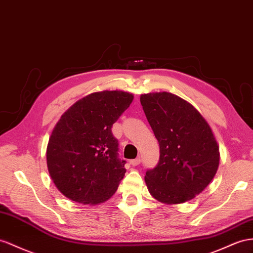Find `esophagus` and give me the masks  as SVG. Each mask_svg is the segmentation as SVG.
Segmentation results:
<instances>
[{"label": "esophagus", "mask_w": 253, "mask_h": 253, "mask_svg": "<svg viewBox=\"0 0 253 253\" xmlns=\"http://www.w3.org/2000/svg\"><path fill=\"white\" fill-rule=\"evenodd\" d=\"M140 163H141V158H140V157H138V158H135V159H132V160L129 161V164H130V165H131V166H133V167L140 165Z\"/></svg>", "instance_id": "obj_1"}]
</instances>
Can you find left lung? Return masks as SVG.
Listing matches in <instances>:
<instances>
[{"instance_id": "obj_1", "label": "left lung", "mask_w": 253, "mask_h": 253, "mask_svg": "<svg viewBox=\"0 0 253 253\" xmlns=\"http://www.w3.org/2000/svg\"><path fill=\"white\" fill-rule=\"evenodd\" d=\"M140 101L160 148L158 165L144 177L148 191L167 205L192 200L219 167V145L211 126L190 102L172 93L142 94Z\"/></svg>"}]
</instances>
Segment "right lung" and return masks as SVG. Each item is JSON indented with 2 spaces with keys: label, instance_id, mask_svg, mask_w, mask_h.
I'll return each instance as SVG.
<instances>
[{
  "label": "right lung",
  "instance_id": "1",
  "mask_svg": "<svg viewBox=\"0 0 253 253\" xmlns=\"http://www.w3.org/2000/svg\"><path fill=\"white\" fill-rule=\"evenodd\" d=\"M132 100L125 90H101L83 97L61 116L49 138L47 166L65 197L97 205L115 193L126 169L111 128Z\"/></svg>",
  "mask_w": 253,
  "mask_h": 253
}]
</instances>
